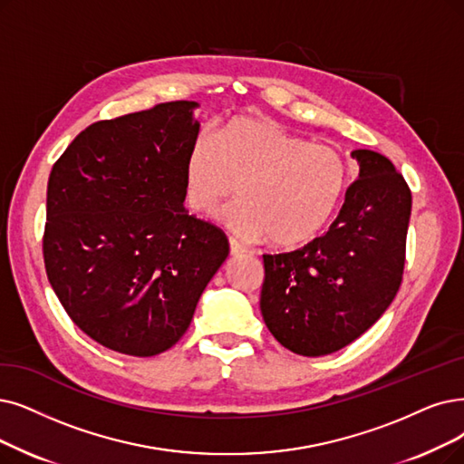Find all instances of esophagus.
<instances>
[{
  "label": "esophagus",
  "instance_id": "obj_1",
  "mask_svg": "<svg viewBox=\"0 0 464 464\" xmlns=\"http://www.w3.org/2000/svg\"><path fill=\"white\" fill-rule=\"evenodd\" d=\"M228 244H230V255H234V256H239V255H244V253H247V249L237 242V239H234V237H230L228 239Z\"/></svg>",
  "mask_w": 464,
  "mask_h": 464
}]
</instances>
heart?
Instances as JSON below:
<instances>
[{
    "label": "heart",
    "instance_id": "heart-1",
    "mask_svg": "<svg viewBox=\"0 0 464 464\" xmlns=\"http://www.w3.org/2000/svg\"><path fill=\"white\" fill-rule=\"evenodd\" d=\"M348 163L331 144L310 142L270 120L239 116L217 137L199 133L184 161V196L198 213L242 196L217 218L244 239L295 247L316 236L335 213Z\"/></svg>",
    "mask_w": 464,
    "mask_h": 464
}]
</instances>
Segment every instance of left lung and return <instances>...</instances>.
I'll use <instances>...</instances> for the list:
<instances>
[{
	"instance_id": "obj_1",
	"label": "left lung",
	"mask_w": 464,
	"mask_h": 464,
	"mask_svg": "<svg viewBox=\"0 0 464 464\" xmlns=\"http://www.w3.org/2000/svg\"><path fill=\"white\" fill-rule=\"evenodd\" d=\"M360 175L329 230L304 247L263 255L261 312L276 341L325 356L356 341L401 285L411 190L392 161L354 150Z\"/></svg>"
}]
</instances>
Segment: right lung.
<instances>
[{"instance_id":"right-lung-1","label":"right lung","mask_w":464,"mask_h":464,"mask_svg":"<svg viewBox=\"0 0 464 464\" xmlns=\"http://www.w3.org/2000/svg\"><path fill=\"white\" fill-rule=\"evenodd\" d=\"M194 108L161 102L92 123L49 175V284L72 322L120 354L171 348L230 251L225 232L182 206Z\"/></svg>"}]
</instances>
